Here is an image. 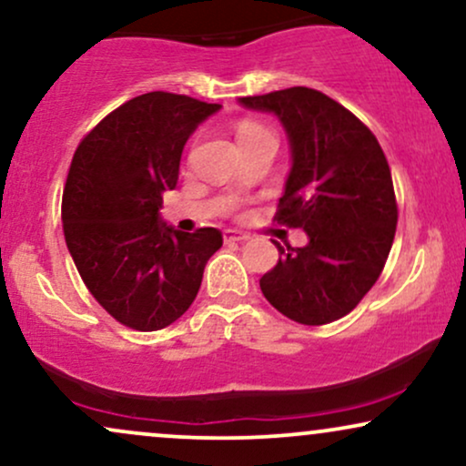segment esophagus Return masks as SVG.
<instances>
[{"instance_id": "obj_1", "label": "esophagus", "mask_w": 466, "mask_h": 466, "mask_svg": "<svg viewBox=\"0 0 466 466\" xmlns=\"http://www.w3.org/2000/svg\"><path fill=\"white\" fill-rule=\"evenodd\" d=\"M223 238H226V243H245V240H249V234L238 232V229H226Z\"/></svg>"}]
</instances>
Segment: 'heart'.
I'll list each match as a JSON object with an SVG mask.
<instances>
[{"instance_id":"b5f03b06","label":"heart","mask_w":466,"mask_h":466,"mask_svg":"<svg viewBox=\"0 0 466 466\" xmlns=\"http://www.w3.org/2000/svg\"><path fill=\"white\" fill-rule=\"evenodd\" d=\"M265 132L260 126H256V123H243V126L238 127V141L240 138H248V137H254V134H260Z\"/></svg>"}]
</instances>
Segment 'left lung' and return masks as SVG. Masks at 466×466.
I'll return each mask as SVG.
<instances>
[{
	"label": "left lung",
	"instance_id": "left-lung-1",
	"mask_svg": "<svg viewBox=\"0 0 466 466\" xmlns=\"http://www.w3.org/2000/svg\"><path fill=\"white\" fill-rule=\"evenodd\" d=\"M238 104L282 123L290 171L276 218L308 237L304 248L276 243L279 260L260 278L262 295L297 323H332L371 290L393 245L397 204L384 151L360 119L315 88Z\"/></svg>",
	"mask_w": 466,
	"mask_h": 466
}]
</instances>
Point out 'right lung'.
<instances>
[{"mask_svg": "<svg viewBox=\"0 0 466 466\" xmlns=\"http://www.w3.org/2000/svg\"><path fill=\"white\" fill-rule=\"evenodd\" d=\"M218 110L187 95H138L73 154L63 193L66 248L91 295L127 328L154 332L177 321L223 245L217 228L188 234L160 217L184 145Z\"/></svg>", "mask_w": 466, "mask_h": 466, "instance_id": "1", "label": "right lung"}]
</instances>
